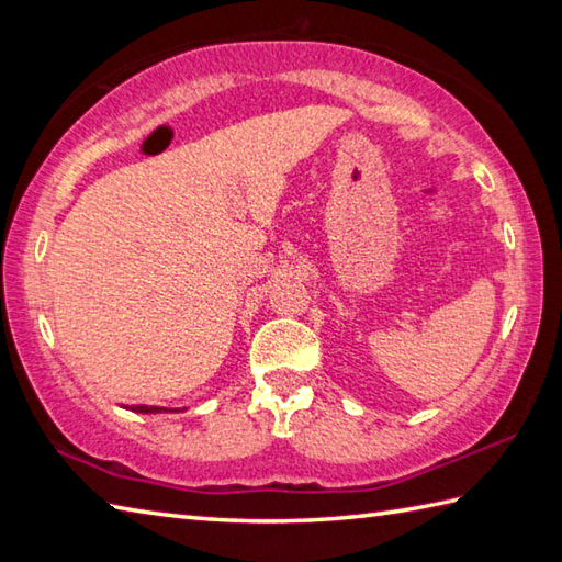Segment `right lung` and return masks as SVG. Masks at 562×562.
Here are the masks:
<instances>
[{"label":"right lung","instance_id":"1","mask_svg":"<svg viewBox=\"0 0 562 562\" xmlns=\"http://www.w3.org/2000/svg\"><path fill=\"white\" fill-rule=\"evenodd\" d=\"M130 411H135V413H161L166 408H159V405H133V408H130Z\"/></svg>","mask_w":562,"mask_h":562}]
</instances>
